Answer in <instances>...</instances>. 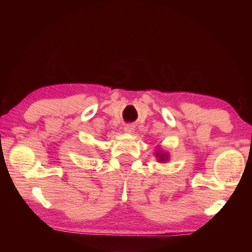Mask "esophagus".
Instances as JSON below:
<instances>
[{"instance_id": "1", "label": "esophagus", "mask_w": 252, "mask_h": 252, "mask_svg": "<svg viewBox=\"0 0 252 252\" xmlns=\"http://www.w3.org/2000/svg\"><path fill=\"white\" fill-rule=\"evenodd\" d=\"M125 131L127 132V133H133L134 126H132V125H126V126H125Z\"/></svg>"}]
</instances>
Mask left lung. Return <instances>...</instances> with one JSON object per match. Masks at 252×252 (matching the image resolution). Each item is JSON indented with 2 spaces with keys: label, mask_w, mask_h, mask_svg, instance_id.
<instances>
[{
  "label": "left lung",
  "mask_w": 252,
  "mask_h": 252,
  "mask_svg": "<svg viewBox=\"0 0 252 252\" xmlns=\"http://www.w3.org/2000/svg\"><path fill=\"white\" fill-rule=\"evenodd\" d=\"M158 157H159V161H160V162H161V161H165V160L168 159L167 155H164V153H160V155L158 156Z\"/></svg>",
  "instance_id": "1"
}]
</instances>
